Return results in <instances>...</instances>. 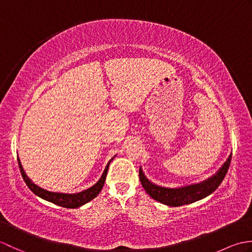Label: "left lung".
Here are the masks:
<instances>
[{
	"label": "left lung",
	"mask_w": 252,
	"mask_h": 252,
	"mask_svg": "<svg viewBox=\"0 0 252 252\" xmlns=\"http://www.w3.org/2000/svg\"><path fill=\"white\" fill-rule=\"evenodd\" d=\"M232 160V154L220 170L212 175L211 178L201 182V183L189 185L184 187H180V189H167V187H161L158 185H155L151 181L144 175L142 169L140 168V180L144 189L146 190L147 194L151 196L153 199L157 200L159 202L163 203L170 207H180L183 205H189V203L195 202L197 200H200L212 194L219 185L222 183L223 179L225 178V174L227 173V170L229 168V163Z\"/></svg>",
	"instance_id": "8db88e82"
}]
</instances>
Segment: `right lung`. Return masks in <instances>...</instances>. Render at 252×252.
<instances>
[{
	"instance_id": "1",
	"label": "right lung",
	"mask_w": 252,
	"mask_h": 252,
	"mask_svg": "<svg viewBox=\"0 0 252 252\" xmlns=\"http://www.w3.org/2000/svg\"><path fill=\"white\" fill-rule=\"evenodd\" d=\"M17 159H18V165L20 169V173H21V176H23L25 183L32 191L34 192L36 196L41 197L42 199H44V200L55 203V205H57V206L73 209V208H78V207L83 206L84 203H87L92 199H94V198L99 194V191L101 190V189H103V186H104L107 171H108L110 161L114 158L109 160V162L107 163L106 168L103 172V175L100 176V179L98 180L97 183L93 185L92 187H90V189H88L78 192V194H63V192H52V191L41 189V187L35 185L33 182H32L28 178V176L26 175L23 165H21V163H20L19 158H17Z\"/></svg>"
}]
</instances>
